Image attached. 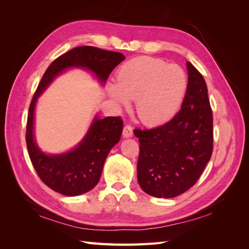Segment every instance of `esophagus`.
<instances>
[{"instance_id": "1", "label": "esophagus", "mask_w": 249, "mask_h": 249, "mask_svg": "<svg viewBox=\"0 0 249 249\" xmlns=\"http://www.w3.org/2000/svg\"><path fill=\"white\" fill-rule=\"evenodd\" d=\"M123 135L124 138H129L133 136V127L130 124H126L124 127V131H123Z\"/></svg>"}]
</instances>
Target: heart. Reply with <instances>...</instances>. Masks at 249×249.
I'll list each match as a JSON object with an SVG mask.
<instances>
[{
    "mask_svg": "<svg viewBox=\"0 0 249 249\" xmlns=\"http://www.w3.org/2000/svg\"><path fill=\"white\" fill-rule=\"evenodd\" d=\"M116 83L108 86L111 99L123 107L136 100L137 115L147 125L164 124L175 116L188 88L182 67L147 56L124 62L116 72Z\"/></svg>",
    "mask_w": 249,
    "mask_h": 249,
    "instance_id": "1",
    "label": "heart"
}]
</instances>
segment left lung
Segmentation results:
<instances>
[{
	"label": "left lung",
	"instance_id": "8db88e82",
	"mask_svg": "<svg viewBox=\"0 0 249 249\" xmlns=\"http://www.w3.org/2000/svg\"><path fill=\"white\" fill-rule=\"evenodd\" d=\"M188 88L182 109L170 122L134 130L139 138L137 178L142 190L171 198L197 182L213 152V114L206 81L188 61Z\"/></svg>",
	"mask_w": 249,
	"mask_h": 249
}]
</instances>
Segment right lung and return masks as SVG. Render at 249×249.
Segmentation results:
<instances>
[{"instance_id": "obj_1", "label": "right lung", "mask_w": 249, "mask_h": 249, "mask_svg": "<svg viewBox=\"0 0 249 249\" xmlns=\"http://www.w3.org/2000/svg\"><path fill=\"white\" fill-rule=\"evenodd\" d=\"M117 52L94 47H78L55 59L48 67L37 87L29 107L26 142L29 157L42 182L54 191L76 196L90 191L99 183L104 163L123 133L120 116L103 119L95 116L86 136L69 153L46 155L34 140V110L38 96L59 73L71 67H82L92 71L103 84L115 67L124 60Z\"/></svg>"}]
</instances>
